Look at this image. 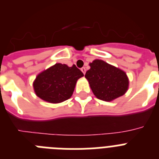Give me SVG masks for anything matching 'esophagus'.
I'll return each instance as SVG.
<instances>
[{"label": "esophagus", "mask_w": 159, "mask_h": 159, "mask_svg": "<svg viewBox=\"0 0 159 159\" xmlns=\"http://www.w3.org/2000/svg\"><path fill=\"white\" fill-rule=\"evenodd\" d=\"M81 71H82V72L84 73V74H85V73H86V68H85V67H82V68H81Z\"/></svg>", "instance_id": "1"}]
</instances>
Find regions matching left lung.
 <instances>
[{"label": "left lung", "instance_id": "1", "mask_svg": "<svg viewBox=\"0 0 159 159\" xmlns=\"http://www.w3.org/2000/svg\"><path fill=\"white\" fill-rule=\"evenodd\" d=\"M85 74L94 95L103 101H111L124 95L128 88L126 73L100 60L90 64Z\"/></svg>", "mask_w": 159, "mask_h": 159}]
</instances>
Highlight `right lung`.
Wrapping results in <instances>:
<instances>
[{
	"mask_svg": "<svg viewBox=\"0 0 159 159\" xmlns=\"http://www.w3.org/2000/svg\"><path fill=\"white\" fill-rule=\"evenodd\" d=\"M84 76L75 65L56 64L37 75L33 84L36 95L43 100L57 103L72 95L78 79Z\"/></svg>",
	"mask_w": 159,
	"mask_h": 159,
	"instance_id": "right-lung-1",
	"label": "right lung"
}]
</instances>
